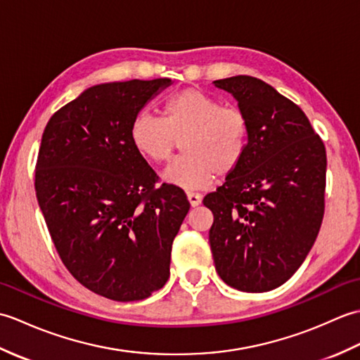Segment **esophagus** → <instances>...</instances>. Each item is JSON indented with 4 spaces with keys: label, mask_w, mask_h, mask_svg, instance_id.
I'll return each mask as SVG.
<instances>
[{
    "label": "esophagus",
    "mask_w": 360,
    "mask_h": 360,
    "mask_svg": "<svg viewBox=\"0 0 360 360\" xmlns=\"http://www.w3.org/2000/svg\"><path fill=\"white\" fill-rule=\"evenodd\" d=\"M187 200L190 202L192 207H196V205H200L202 201V196L200 193H195V192H188L187 193Z\"/></svg>",
    "instance_id": "1"
}]
</instances>
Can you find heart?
I'll list each match as a JSON object with an SVG mask.
<instances>
[{
    "label": "heart",
    "mask_w": 360,
    "mask_h": 360,
    "mask_svg": "<svg viewBox=\"0 0 360 360\" xmlns=\"http://www.w3.org/2000/svg\"><path fill=\"white\" fill-rule=\"evenodd\" d=\"M129 141L150 162L172 158L182 141L184 156L168 165L162 178L184 190L210 186L219 174L232 173L248 150L249 120L236 106H223L200 89H184L168 98L164 117L139 111L129 125Z\"/></svg>",
    "instance_id": "1"
}]
</instances>
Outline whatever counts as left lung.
Instances as JSON below:
<instances>
[{"label": "left lung", "instance_id": "obj_1", "mask_svg": "<svg viewBox=\"0 0 360 360\" xmlns=\"http://www.w3.org/2000/svg\"><path fill=\"white\" fill-rule=\"evenodd\" d=\"M213 85L249 120L248 150L217 192L204 198L218 275L244 292L288 281L314 244L325 212L326 151L308 117L263 80L235 75Z\"/></svg>", "mask_w": 360, "mask_h": 360}]
</instances>
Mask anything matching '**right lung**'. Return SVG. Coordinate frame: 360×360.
I'll return each mask as SVG.
<instances>
[{
    "instance_id": "1",
    "label": "right lung",
    "mask_w": 360,
    "mask_h": 360,
    "mask_svg": "<svg viewBox=\"0 0 360 360\" xmlns=\"http://www.w3.org/2000/svg\"><path fill=\"white\" fill-rule=\"evenodd\" d=\"M170 79L91 86L49 119L35 170L38 205L72 277L116 302L143 300L170 277L190 209L129 141L131 120Z\"/></svg>"
}]
</instances>
